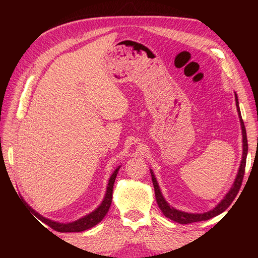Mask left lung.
<instances>
[{
	"label": "left lung",
	"instance_id": "1",
	"mask_svg": "<svg viewBox=\"0 0 258 258\" xmlns=\"http://www.w3.org/2000/svg\"><path fill=\"white\" fill-rule=\"evenodd\" d=\"M235 104H237V110H238V115H239V118H240V124H241V130H242V159H241V163H240L239 171H238V174H237V177H235V180L233 182L232 187H231L230 191L225 195V197L221 200V203L218 204L215 208H213L212 211L203 213V214H191V213L177 211V209L173 208L172 206H169V204L166 202V200L163 197V195H161L159 185H158V183H157L154 172L150 171L152 183H154V189H155V196H156L157 204H158L160 211L163 212L164 215L166 217H168L169 220H172L174 222H177V223H180V224H189V223H195V222L207 221V220H209V218H213V217H215L217 215H220L221 213H223L225 209L228 208L231 204H232L234 198L237 197L238 192L240 190V186H241V183H242V180H243L244 167H246V158H247V152H248V142H247L246 128H244L243 120L241 118V113H240V108H239L237 94H235Z\"/></svg>",
	"mask_w": 258,
	"mask_h": 258
}]
</instances>
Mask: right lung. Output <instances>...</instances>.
<instances>
[{
  "instance_id": "add662e5",
  "label": "right lung",
  "mask_w": 258,
  "mask_h": 258,
  "mask_svg": "<svg viewBox=\"0 0 258 258\" xmlns=\"http://www.w3.org/2000/svg\"><path fill=\"white\" fill-rule=\"evenodd\" d=\"M119 167L120 166H118V167L115 169V172L111 174L110 178H109L106 196H104L101 205H100L97 209H94L92 213L87 214L86 216L80 218V220L72 222V223H59V222H54V221L49 220V218L43 217L42 215H40V214L35 212L34 209H32L30 207H29V209L33 212L34 215L36 216L38 220H41L43 223L49 225L50 228H52L55 231H58V232H82V231H85V230L93 228L94 225H97L99 222L102 221V218L106 216V214L108 213L109 208H110L111 200H112L113 183H115L116 176H117V174H118Z\"/></svg>"
}]
</instances>
